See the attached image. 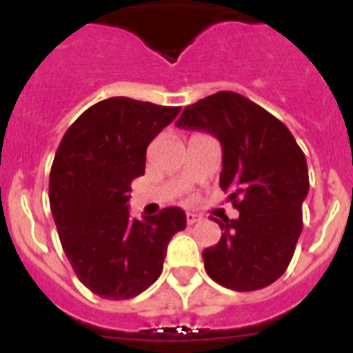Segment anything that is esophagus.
<instances>
[{
	"label": "esophagus",
	"mask_w": 353,
	"mask_h": 353,
	"mask_svg": "<svg viewBox=\"0 0 353 353\" xmlns=\"http://www.w3.org/2000/svg\"><path fill=\"white\" fill-rule=\"evenodd\" d=\"M201 220V216L199 214H194V212H187V223L188 225H194L196 221Z\"/></svg>",
	"instance_id": "esophagus-1"
}]
</instances>
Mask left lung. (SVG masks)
I'll use <instances>...</instances> for the list:
<instances>
[{
    "mask_svg": "<svg viewBox=\"0 0 353 353\" xmlns=\"http://www.w3.org/2000/svg\"><path fill=\"white\" fill-rule=\"evenodd\" d=\"M179 128L212 133L223 148L220 187L238 220H214L220 241L203 251L205 271L223 288L256 291L280 279L302 232L307 163L284 122L234 91L183 110Z\"/></svg>",
    "mask_w": 353,
    "mask_h": 353,
    "instance_id": "left-lung-1",
    "label": "left lung"
}]
</instances>
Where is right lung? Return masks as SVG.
<instances>
[{
	"label": "right lung",
	"instance_id": "right-lung-1",
	"mask_svg": "<svg viewBox=\"0 0 353 353\" xmlns=\"http://www.w3.org/2000/svg\"><path fill=\"white\" fill-rule=\"evenodd\" d=\"M179 110L112 97L88 108L60 141L49 176L52 218L79 280L102 299L126 301L148 290L170 238L187 227L177 207L139 221L126 205L148 144Z\"/></svg>",
	"mask_w": 353,
	"mask_h": 353
}]
</instances>
